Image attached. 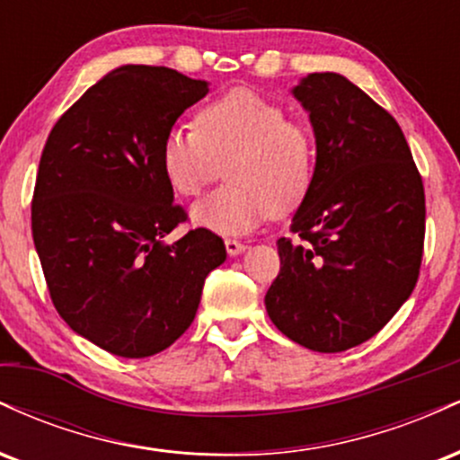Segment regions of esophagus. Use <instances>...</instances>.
Here are the masks:
<instances>
[{
  "label": "esophagus",
  "instance_id": "1",
  "mask_svg": "<svg viewBox=\"0 0 460 460\" xmlns=\"http://www.w3.org/2000/svg\"><path fill=\"white\" fill-rule=\"evenodd\" d=\"M225 248H226V252H229L231 257H235V255H240V252L246 251V244H244V242H240V240H234V237H226Z\"/></svg>",
  "mask_w": 460,
  "mask_h": 460
}]
</instances>
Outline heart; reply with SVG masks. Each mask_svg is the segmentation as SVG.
Listing matches in <instances>:
<instances>
[{"mask_svg":"<svg viewBox=\"0 0 460 460\" xmlns=\"http://www.w3.org/2000/svg\"><path fill=\"white\" fill-rule=\"evenodd\" d=\"M229 181L192 209L216 234L255 229L288 216L307 199L315 177V142L281 105L251 91H231L194 114V129L172 128L162 140V168L181 197H199L223 175Z\"/></svg>","mask_w":460,"mask_h":460,"instance_id":"heart-1","label":"heart"}]
</instances>
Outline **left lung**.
I'll list each match as a JSON object with an SVG mask.
<instances>
[{
    "mask_svg": "<svg viewBox=\"0 0 460 460\" xmlns=\"http://www.w3.org/2000/svg\"><path fill=\"white\" fill-rule=\"evenodd\" d=\"M315 134V177L279 237L281 270L266 294L285 337L318 352L355 348L394 318L420 277L424 183L387 110L337 73L294 88Z\"/></svg>",
    "mask_w": 460,
    "mask_h": 460,
    "instance_id": "1",
    "label": "left lung"
}]
</instances>
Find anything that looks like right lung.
<instances>
[{"label": "right lung", "instance_id": "right-lung-1", "mask_svg": "<svg viewBox=\"0 0 460 460\" xmlns=\"http://www.w3.org/2000/svg\"><path fill=\"white\" fill-rule=\"evenodd\" d=\"M208 82L166 66L108 73L58 119L31 199V235L60 318L125 358L162 352L197 315L205 277L226 260L186 223L162 168V140Z\"/></svg>", "mask_w": 460, "mask_h": 460}]
</instances>
